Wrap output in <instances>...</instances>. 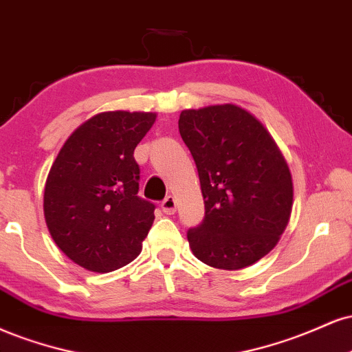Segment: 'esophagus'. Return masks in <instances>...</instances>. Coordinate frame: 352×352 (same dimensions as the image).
<instances>
[{
    "instance_id": "esophagus-1",
    "label": "esophagus",
    "mask_w": 352,
    "mask_h": 352,
    "mask_svg": "<svg viewBox=\"0 0 352 352\" xmlns=\"http://www.w3.org/2000/svg\"><path fill=\"white\" fill-rule=\"evenodd\" d=\"M176 204H177V202H176L175 197L168 196L166 199L161 202V209H163L164 214H169V216H171V214L176 212Z\"/></svg>"
}]
</instances>
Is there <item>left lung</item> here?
<instances>
[{
	"instance_id": "1",
	"label": "left lung",
	"mask_w": 352,
	"mask_h": 352,
	"mask_svg": "<svg viewBox=\"0 0 352 352\" xmlns=\"http://www.w3.org/2000/svg\"><path fill=\"white\" fill-rule=\"evenodd\" d=\"M179 133L199 173L206 216L188 241L194 257L219 270H241L265 257L287 229L293 181L263 123L235 105L183 110Z\"/></svg>"
}]
</instances>
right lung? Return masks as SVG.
I'll return each mask as SVG.
<instances>
[{
    "label": "right lung",
    "mask_w": 352,
    "mask_h": 352,
    "mask_svg": "<svg viewBox=\"0 0 352 352\" xmlns=\"http://www.w3.org/2000/svg\"><path fill=\"white\" fill-rule=\"evenodd\" d=\"M155 111H102L72 131L44 188V217L56 245L89 272L109 274L133 262L155 221L138 197L136 144Z\"/></svg>",
    "instance_id": "right-lung-1"
}]
</instances>
